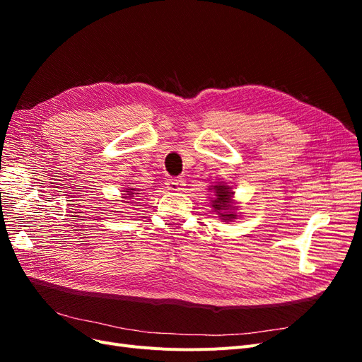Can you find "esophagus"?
<instances>
[{"label":"esophagus","mask_w":362,"mask_h":362,"mask_svg":"<svg viewBox=\"0 0 362 362\" xmlns=\"http://www.w3.org/2000/svg\"><path fill=\"white\" fill-rule=\"evenodd\" d=\"M166 185H168V189L172 192H181L184 189L185 182L182 178H169L166 181Z\"/></svg>","instance_id":"esophagus-1"}]
</instances>
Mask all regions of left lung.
<instances>
[{
	"instance_id": "obj_1",
	"label": "left lung",
	"mask_w": 362,
	"mask_h": 362,
	"mask_svg": "<svg viewBox=\"0 0 362 362\" xmlns=\"http://www.w3.org/2000/svg\"><path fill=\"white\" fill-rule=\"evenodd\" d=\"M213 189H214V201H213L214 210L221 214V217H223V221H231V218H235V214L233 213L234 206L231 205L234 192H229V187H226V185H214Z\"/></svg>"
}]
</instances>
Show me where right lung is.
I'll return each mask as SVG.
<instances>
[{"label": "right lung", "mask_w": 362, "mask_h": 362, "mask_svg": "<svg viewBox=\"0 0 362 362\" xmlns=\"http://www.w3.org/2000/svg\"><path fill=\"white\" fill-rule=\"evenodd\" d=\"M127 192H128V193H127V194H128V199H131V196L136 194V193H134L136 189H127ZM137 194H139V193H137Z\"/></svg>", "instance_id": "1"}]
</instances>
